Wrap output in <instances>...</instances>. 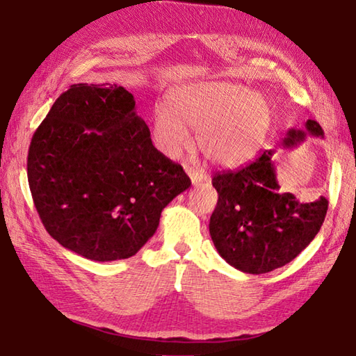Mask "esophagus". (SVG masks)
<instances>
[{"label":"esophagus","mask_w":356,"mask_h":356,"mask_svg":"<svg viewBox=\"0 0 356 356\" xmlns=\"http://www.w3.org/2000/svg\"><path fill=\"white\" fill-rule=\"evenodd\" d=\"M189 177H191V181L194 186L202 185V184H204V181L209 180V177L206 176V172L202 170H191L189 171Z\"/></svg>","instance_id":"esophagus-1"}]
</instances>
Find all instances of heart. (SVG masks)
<instances>
[{
    "instance_id": "obj_1",
    "label": "heart",
    "mask_w": 356,
    "mask_h": 356,
    "mask_svg": "<svg viewBox=\"0 0 356 356\" xmlns=\"http://www.w3.org/2000/svg\"><path fill=\"white\" fill-rule=\"evenodd\" d=\"M271 124V109L264 95L229 81H193L171 89L165 106L153 117L156 147L177 159L193 144L204 158L222 168L239 167L259 150Z\"/></svg>"
}]
</instances>
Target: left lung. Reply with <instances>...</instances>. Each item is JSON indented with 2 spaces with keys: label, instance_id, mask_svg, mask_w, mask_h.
<instances>
[{
  "label": "left lung",
  "instance_id": "obj_1",
  "mask_svg": "<svg viewBox=\"0 0 356 356\" xmlns=\"http://www.w3.org/2000/svg\"><path fill=\"white\" fill-rule=\"evenodd\" d=\"M307 135L323 138V129L314 120L305 130L290 129L282 140L286 150L299 147ZM275 150L238 171L216 175L212 185L218 203L209 221V234L217 252L234 268L262 275L291 262L307 249L323 225L327 200L302 203L284 193L273 162Z\"/></svg>",
  "mask_w": 356,
  "mask_h": 356
}]
</instances>
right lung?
Instances as JSON below:
<instances>
[{
    "instance_id": "add662e5",
    "label": "right lung",
    "mask_w": 356,
    "mask_h": 356,
    "mask_svg": "<svg viewBox=\"0 0 356 356\" xmlns=\"http://www.w3.org/2000/svg\"><path fill=\"white\" fill-rule=\"evenodd\" d=\"M29 185L57 243L90 261L134 256L165 206L191 186L154 148L135 98L118 85H72L31 138Z\"/></svg>"
}]
</instances>
